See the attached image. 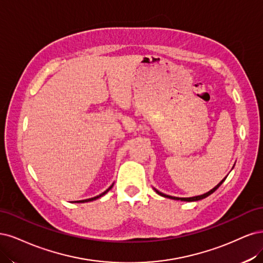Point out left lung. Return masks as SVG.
Masks as SVG:
<instances>
[{
	"mask_svg": "<svg viewBox=\"0 0 263 263\" xmlns=\"http://www.w3.org/2000/svg\"><path fill=\"white\" fill-rule=\"evenodd\" d=\"M225 179H226V177L224 178V179L219 182L217 185H215V187L212 189V190H210L209 192H206V193H204V194H201V196H197V197H192V198H177V197H172V196H167V194H164V193H162V192H159L158 190H156V189H154L155 191H156V193H158L159 196H162V197H165V198H169V199H174V200H180V201H187V202H192V201H199V200H202V199H204V198H206V197H209L210 194H212L213 193L214 191H216L217 189H218V187L219 185H221L224 181H225Z\"/></svg>",
	"mask_w": 263,
	"mask_h": 263,
	"instance_id": "8db88e82",
	"label": "left lung"
}]
</instances>
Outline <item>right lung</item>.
<instances>
[{
    "label": "right lung",
    "instance_id": "right-lung-1",
    "mask_svg": "<svg viewBox=\"0 0 263 263\" xmlns=\"http://www.w3.org/2000/svg\"><path fill=\"white\" fill-rule=\"evenodd\" d=\"M112 185L114 184H111V185H110V187L106 190V191H104L103 193H100L99 194V196H97V197H94V198H90V199H86V200H81V201H75V202H78V203H84V202H89V201H94V200H96V199H98V198H100V197H103V196H105V194L110 190V189H111L112 188Z\"/></svg>",
    "mask_w": 263,
    "mask_h": 263
}]
</instances>
